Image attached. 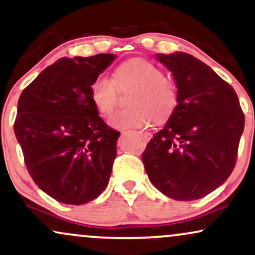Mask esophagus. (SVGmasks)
Returning <instances> with one entry per match:
<instances>
[{"mask_svg":"<svg viewBox=\"0 0 255 255\" xmlns=\"http://www.w3.org/2000/svg\"><path fill=\"white\" fill-rule=\"evenodd\" d=\"M140 136H142V138L144 140H150L151 138V133L150 132H144V131H139L138 132Z\"/></svg>","mask_w":255,"mask_h":255,"instance_id":"1","label":"esophagus"}]
</instances>
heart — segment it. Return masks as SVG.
<instances>
[{"label": "heart", "mask_w": 255, "mask_h": 255, "mask_svg": "<svg viewBox=\"0 0 255 255\" xmlns=\"http://www.w3.org/2000/svg\"><path fill=\"white\" fill-rule=\"evenodd\" d=\"M119 89L134 87L128 99L131 109L113 113L109 122L113 128H142L152 121H168L178 105V91L172 81L154 63L132 58L122 63L115 71V81L107 75H98L89 87L94 106L101 115L115 109Z\"/></svg>", "instance_id": "heart-1"}]
</instances>
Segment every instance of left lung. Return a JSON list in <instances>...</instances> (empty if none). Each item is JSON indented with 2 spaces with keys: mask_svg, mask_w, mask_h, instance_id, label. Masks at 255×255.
<instances>
[{
  "mask_svg": "<svg viewBox=\"0 0 255 255\" xmlns=\"http://www.w3.org/2000/svg\"><path fill=\"white\" fill-rule=\"evenodd\" d=\"M172 71L178 105L142 155L149 179L164 196L196 200L232 174L245 115L233 87L196 57L156 55Z\"/></svg>",
  "mask_w": 255,
  "mask_h": 255,
  "instance_id": "1",
  "label": "left lung"
}]
</instances>
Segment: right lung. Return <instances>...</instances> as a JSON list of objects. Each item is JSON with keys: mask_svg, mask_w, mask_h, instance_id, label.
<instances>
[{"mask_svg": "<svg viewBox=\"0 0 255 255\" xmlns=\"http://www.w3.org/2000/svg\"><path fill=\"white\" fill-rule=\"evenodd\" d=\"M115 58L63 57L20 95L14 132L27 170L40 190L64 204L91 202L109 184L121 132L99 116L89 87Z\"/></svg>", "mask_w": 255, "mask_h": 255, "instance_id": "1", "label": "right lung"}]
</instances>
